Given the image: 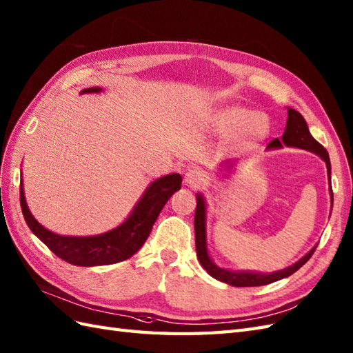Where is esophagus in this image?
I'll return each instance as SVG.
<instances>
[{
    "label": "esophagus",
    "instance_id": "obj_1",
    "mask_svg": "<svg viewBox=\"0 0 353 353\" xmlns=\"http://www.w3.org/2000/svg\"><path fill=\"white\" fill-rule=\"evenodd\" d=\"M206 181H208V176H206L203 170L197 169V168L190 169L185 174V184L193 187V188L203 187L206 184Z\"/></svg>",
    "mask_w": 353,
    "mask_h": 353
}]
</instances>
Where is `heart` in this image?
I'll list each match as a JSON object with an SVG mask.
<instances>
[{"label":"heart","instance_id":"b5f03b06","mask_svg":"<svg viewBox=\"0 0 353 353\" xmlns=\"http://www.w3.org/2000/svg\"><path fill=\"white\" fill-rule=\"evenodd\" d=\"M214 127L220 133H234L236 143L252 145L270 134L271 123L270 118L261 112L244 106H228L214 117Z\"/></svg>","mask_w":353,"mask_h":353}]
</instances>
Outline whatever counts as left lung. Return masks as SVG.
Segmentation results:
<instances>
[{"label": "left lung", "mask_w": 353, "mask_h": 353, "mask_svg": "<svg viewBox=\"0 0 353 353\" xmlns=\"http://www.w3.org/2000/svg\"><path fill=\"white\" fill-rule=\"evenodd\" d=\"M283 145L286 147H296L301 150H307L316 152L317 156H321L325 163H326V169H328V175L331 179V163H330V156L328 151H326L322 145L317 142L314 137L310 134V130H308L305 119L299 112L294 109H288V124H286V130L283 133L281 141L274 139L270 142L268 147L270 148H281ZM332 194V190H331ZM197 206H196V212H194V238H196V253L197 257H199V262L206 270V272L210 274L211 277L217 279L223 283H228L230 286H236V288H250V286H263V285H270V283L277 281L280 279H286L292 274L296 272L301 266H303L310 257L313 256L316 247H313L310 252H308L303 259H299L296 263L286 270H281L277 272H271V274H261V272H234V271H228L223 270L216 263H212L210 259L208 252H206V236H205V203L201 194H197Z\"/></svg>", "instance_id": "left-lung-1"}]
</instances>
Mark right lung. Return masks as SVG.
<instances>
[{"instance_id":"right-lung-1","label":"right lung","mask_w":353,"mask_h":353,"mask_svg":"<svg viewBox=\"0 0 353 353\" xmlns=\"http://www.w3.org/2000/svg\"><path fill=\"white\" fill-rule=\"evenodd\" d=\"M99 91H101V88L94 87L83 90L81 94ZM181 181L183 178L179 174L156 179L137 202L130 217L121 226L96 236H63L43 228L28 210L22 183L19 192L21 208L32 234L63 261L77 266L110 265L128 259L143 245L163 206L166 205L172 194L181 188Z\"/></svg>"}]
</instances>
